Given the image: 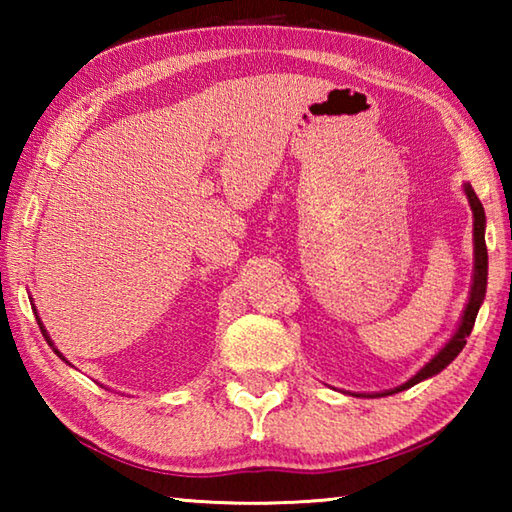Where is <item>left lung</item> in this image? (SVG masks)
I'll return each instance as SVG.
<instances>
[{"instance_id":"8db88e82","label":"left lung","mask_w":512,"mask_h":512,"mask_svg":"<svg viewBox=\"0 0 512 512\" xmlns=\"http://www.w3.org/2000/svg\"><path fill=\"white\" fill-rule=\"evenodd\" d=\"M463 189H465L467 201H470L472 216H474V277H472L470 298H467L461 325H458L452 339L445 343V348L440 350L436 357H433L427 363V366L420 368L418 375H413L409 381H404L402 386L391 388V391H384V393H375L372 397H386V395L400 393V391H406V388L420 384L422 379H429L433 375H438L440 370H445L449 363H452L458 357V354H461V350L465 348V343H467V336L472 334L476 314H479V307H481V302L485 298V287H488V248H485V212H483V205L479 201V196L474 194V189H472L470 183H465Z\"/></svg>"}]
</instances>
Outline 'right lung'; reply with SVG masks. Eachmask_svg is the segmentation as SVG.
Listing matches in <instances>:
<instances>
[{
    "mask_svg": "<svg viewBox=\"0 0 512 512\" xmlns=\"http://www.w3.org/2000/svg\"><path fill=\"white\" fill-rule=\"evenodd\" d=\"M36 318H38V311H36ZM38 325H40V332H42V336H45V341H47V343L51 345V348H54V343H51V339H49V334H47V329H45V325H42V320H40V318H38ZM54 352L58 354V357H60V359H63V361H67V359L63 357V354H60V352H58L56 348H54Z\"/></svg>",
    "mask_w": 512,
    "mask_h": 512,
    "instance_id": "right-lung-1",
    "label": "right lung"
}]
</instances>
